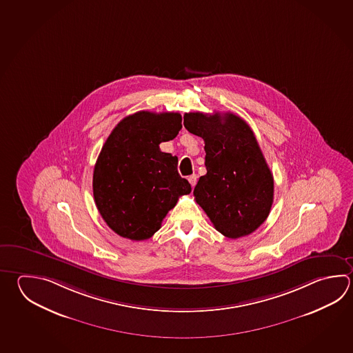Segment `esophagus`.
Instances as JSON below:
<instances>
[{"label":"esophagus","instance_id":"34e87169","mask_svg":"<svg viewBox=\"0 0 353 353\" xmlns=\"http://www.w3.org/2000/svg\"><path fill=\"white\" fill-rule=\"evenodd\" d=\"M197 174H191L190 177H188V182L191 183V186L194 187L196 186V183H197Z\"/></svg>","mask_w":353,"mask_h":353}]
</instances>
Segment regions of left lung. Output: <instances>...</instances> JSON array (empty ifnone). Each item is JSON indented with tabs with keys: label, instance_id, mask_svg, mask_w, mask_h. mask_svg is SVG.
<instances>
[{
	"label": "left lung",
	"instance_id": "obj_1",
	"mask_svg": "<svg viewBox=\"0 0 353 353\" xmlns=\"http://www.w3.org/2000/svg\"><path fill=\"white\" fill-rule=\"evenodd\" d=\"M183 125L205 141L207 173L193 190L196 202L228 239L256 231L272 207L273 176L251 127L231 112L185 113Z\"/></svg>",
	"mask_w": 353,
	"mask_h": 353
}]
</instances>
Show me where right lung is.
Instances as JSON below:
<instances>
[{"instance_id": "add662e5", "label": "right lung", "mask_w": 353, "mask_h": 353, "mask_svg": "<svg viewBox=\"0 0 353 353\" xmlns=\"http://www.w3.org/2000/svg\"><path fill=\"white\" fill-rule=\"evenodd\" d=\"M177 112L140 111L114 127L93 170V197L113 232L128 240L152 237L191 185L177 171L179 159L162 152L182 128Z\"/></svg>"}]
</instances>
